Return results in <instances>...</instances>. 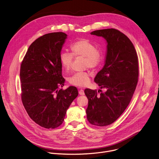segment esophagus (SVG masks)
<instances>
[{"label":"esophagus","mask_w":159,"mask_h":159,"mask_svg":"<svg viewBox=\"0 0 159 159\" xmlns=\"http://www.w3.org/2000/svg\"><path fill=\"white\" fill-rule=\"evenodd\" d=\"M79 95H84L85 94L84 91V90H82V89H80V90L79 91Z\"/></svg>","instance_id":"obj_1"}]
</instances>
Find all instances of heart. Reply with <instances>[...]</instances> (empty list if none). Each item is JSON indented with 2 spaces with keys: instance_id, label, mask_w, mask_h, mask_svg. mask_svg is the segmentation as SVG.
I'll return each mask as SVG.
<instances>
[{
  "instance_id": "obj_1",
  "label": "heart",
  "mask_w": 159,
  "mask_h": 159,
  "mask_svg": "<svg viewBox=\"0 0 159 159\" xmlns=\"http://www.w3.org/2000/svg\"><path fill=\"white\" fill-rule=\"evenodd\" d=\"M71 54L66 52H62L59 56V61L62 67L69 72L72 67L73 57H80L84 58V66L85 68L96 69L98 68L103 60L101 52L95 48V45L85 39H80L70 45ZM69 81L70 84L83 87L87 86L90 83V74L87 72H77L72 75Z\"/></svg>"
}]
</instances>
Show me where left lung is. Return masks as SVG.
<instances>
[{"label":"left lung","mask_w":159,"mask_h":159,"mask_svg":"<svg viewBox=\"0 0 159 159\" xmlns=\"http://www.w3.org/2000/svg\"><path fill=\"white\" fill-rule=\"evenodd\" d=\"M103 37L107 43L105 62L94 82L105 92L86 89V109L89 122L104 127L115 122L129 105L135 92L139 77L138 57L135 47L123 33L114 29L94 30L90 33ZM99 92V91H98Z\"/></svg>","instance_id":"obj_1"}]
</instances>
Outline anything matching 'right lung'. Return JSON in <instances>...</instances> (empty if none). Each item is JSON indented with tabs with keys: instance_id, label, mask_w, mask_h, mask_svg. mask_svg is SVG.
Here are the masks:
<instances>
[{
	"instance_id": "add662e5",
	"label": "right lung",
	"mask_w": 159,
	"mask_h": 159,
	"mask_svg": "<svg viewBox=\"0 0 159 159\" xmlns=\"http://www.w3.org/2000/svg\"><path fill=\"white\" fill-rule=\"evenodd\" d=\"M67 35L64 32L45 34L29 47L20 66L21 97L32 120L46 129L60 126L67 110L78 95L76 87L64 85L59 56Z\"/></svg>"
}]
</instances>
